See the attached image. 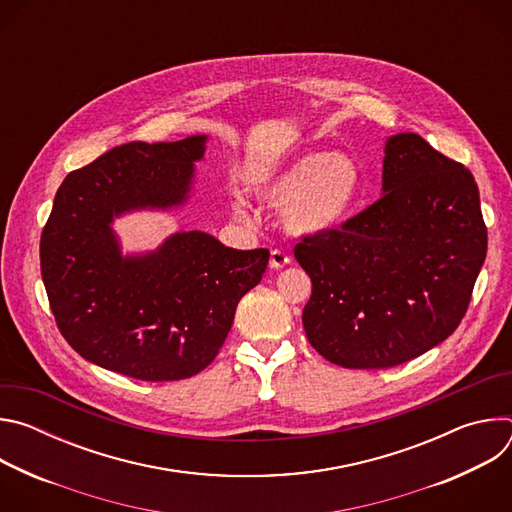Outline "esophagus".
Segmentation results:
<instances>
[{"label":"esophagus","instance_id":"obj_1","mask_svg":"<svg viewBox=\"0 0 512 512\" xmlns=\"http://www.w3.org/2000/svg\"><path fill=\"white\" fill-rule=\"evenodd\" d=\"M289 263V257L283 253V251H279V249H273L271 251V257H269V267L271 269H281V267H285Z\"/></svg>","mask_w":512,"mask_h":512}]
</instances>
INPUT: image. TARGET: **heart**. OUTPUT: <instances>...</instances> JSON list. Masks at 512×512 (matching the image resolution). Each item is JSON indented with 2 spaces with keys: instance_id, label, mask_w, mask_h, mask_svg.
<instances>
[{
  "instance_id": "1",
  "label": "heart",
  "mask_w": 512,
  "mask_h": 512,
  "mask_svg": "<svg viewBox=\"0 0 512 512\" xmlns=\"http://www.w3.org/2000/svg\"><path fill=\"white\" fill-rule=\"evenodd\" d=\"M257 194L281 204V225L294 235L314 237L342 225L360 194V170L342 154H308L265 176ZM241 214L243 204L235 202Z\"/></svg>"
}]
</instances>
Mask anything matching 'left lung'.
Listing matches in <instances>:
<instances>
[{
  "label": "left lung",
  "instance_id": "obj_1",
  "mask_svg": "<svg viewBox=\"0 0 512 512\" xmlns=\"http://www.w3.org/2000/svg\"><path fill=\"white\" fill-rule=\"evenodd\" d=\"M383 196L294 257L312 279L302 322L344 369H391L444 342L486 257L476 180L417 133L389 137Z\"/></svg>",
  "mask_w": 512,
  "mask_h": 512
}]
</instances>
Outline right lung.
I'll return each instance as SVG.
<instances>
[{
	"mask_svg": "<svg viewBox=\"0 0 512 512\" xmlns=\"http://www.w3.org/2000/svg\"><path fill=\"white\" fill-rule=\"evenodd\" d=\"M204 141L125 143L70 172L54 196L40 237L50 310L64 340L107 371L148 383L198 375L265 273L267 249L237 251L198 231L143 257L119 253L113 216L184 202Z\"/></svg>",
	"mask_w": 512,
	"mask_h": 512,
	"instance_id": "right-lung-1",
	"label": "right lung"
}]
</instances>
